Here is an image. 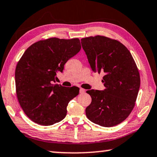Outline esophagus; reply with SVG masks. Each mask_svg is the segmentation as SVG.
<instances>
[{"instance_id":"34e87169","label":"esophagus","mask_w":157,"mask_h":157,"mask_svg":"<svg viewBox=\"0 0 157 157\" xmlns=\"http://www.w3.org/2000/svg\"><path fill=\"white\" fill-rule=\"evenodd\" d=\"M79 91H80V93H84L86 92V90H85V89L81 88L80 90H79Z\"/></svg>"}]
</instances>
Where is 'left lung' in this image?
<instances>
[{"label": "left lung", "instance_id": "left-lung-1", "mask_svg": "<svg viewBox=\"0 0 157 157\" xmlns=\"http://www.w3.org/2000/svg\"><path fill=\"white\" fill-rule=\"evenodd\" d=\"M93 71L105 74V89L87 90L92 98L86 109L88 119L104 127L124 121L136 105L140 77L136 62L128 48L119 40L104 36L81 39Z\"/></svg>", "mask_w": 157, "mask_h": 157}]
</instances>
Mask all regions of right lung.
<instances>
[{
  "instance_id": "1",
  "label": "right lung",
  "mask_w": 157,
  "mask_h": 157,
  "mask_svg": "<svg viewBox=\"0 0 157 157\" xmlns=\"http://www.w3.org/2000/svg\"><path fill=\"white\" fill-rule=\"evenodd\" d=\"M78 38L53 37L38 40L29 47L15 69L16 93L25 114L33 122L51 126L67 115L69 101L78 95L76 87L54 84L57 71L80 51Z\"/></svg>"
}]
</instances>
